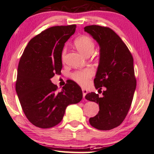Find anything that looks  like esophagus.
<instances>
[{
  "instance_id": "obj_1",
  "label": "esophagus",
  "mask_w": 154,
  "mask_h": 154,
  "mask_svg": "<svg viewBox=\"0 0 154 154\" xmlns=\"http://www.w3.org/2000/svg\"><path fill=\"white\" fill-rule=\"evenodd\" d=\"M82 95H83V98L85 99V97L87 93H88V90L85 88H82Z\"/></svg>"
}]
</instances>
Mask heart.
Masks as SVG:
<instances>
[{
	"label": "heart",
	"instance_id": "b5f03b06",
	"mask_svg": "<svg viewBox=\"0 0 154 154\" xmlns=\"http://www.w3.org/2000/svg\"><path fill=\"white\" fill-rule=\"evenodd\" d=\"M74 45L77 50L82 55L88 56L94 52V42L90 37L87 35H82L75 39ZM64 52L62 53V56ZM94 74V71L90 68H87L82 70H79L72 73V79L81 85H86L89 82L90 79Z\"/></svg>",
	"mask_w": 154,
	"mask_h": 154
}]
</instances>
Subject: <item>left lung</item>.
I'll use <instances>...</instances> for the list:
<instances>
[{
    "instance_id": "1",
    "label": "left lung",
    "mask_w": 154,
    "mask_h": 154,
    "mask_svg": "<svg viewBox=\"0 0 154 154\" xmlns=\"http://www.w3.org/2000/svg\"><path fill=\"white\" fill-rule=\"evenodd\" d=\"M100 47L99 64L95 79L96 89L106 90L102 97L87 94L85 99L99 106L98 114L89 119L91 126L108 131L119 126L125 119L136 88L133 58L128 47L112 29L97 25L84 28Z\"/></svg>"
}]
</instances>
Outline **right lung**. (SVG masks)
Returning a JSON list of instances; mask_svg holds the SVG:
<instances>
[{"label": "right lung", "instance_id": "right-lung-1", "mask_svg": "<svg viewBox=\"0 0 154 154\" xmlns=\"http://www.w3.org/2000/svg\"><path fill=\"white\" fill-rule=\"evenodd\" d=\"M75 25L53 26L28 42L18 66L16 92L27 119L42 128L56 126L69 105L81 101V88L69 81L62 91L51 82L60 74L64 43L73 35Z\"/></svg>", "mask_w": 154, "mask_h": 154}]
</instances>
